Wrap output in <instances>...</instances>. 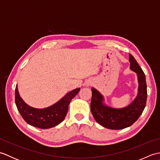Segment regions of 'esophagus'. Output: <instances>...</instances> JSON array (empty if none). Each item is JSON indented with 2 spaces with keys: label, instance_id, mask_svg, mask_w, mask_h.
I'll return each mask as SVG.
<instances>
[{
  "label": "esophagus",
  "instance_id": "1",
  "mask_svg": "<svg viewBox=\"0 0 160 160\" xmlns=\"http://www.w3.org/2000/svg\"><path fill=\"white\" fill-rule=\"evenodd\" d=\"M91 82H87V83L85 84V85H86V86H89V85H91Z\"/></svg>",
  "mask_w": 160,
  "mask_h": 160
}]
</instances>
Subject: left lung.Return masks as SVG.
Returning <instances> with one entry per match:
<instances>
[{"mask_svg":"<svg viewBox=\"0 0 160 160\" xmlns=\"http://www.w3.org/2000/svg\"><path fill=\"white\" fill-rule=\"evenodd\" d=\"M130 69L137 73L138 93L132 102L122 108H115L104 104V97L95 88H92L91 111L95 120L102 127L118 130L130 127L140 118L147 104V87L144 71L136 60L129 54Z\"/></svg>","mask_w":160,"mask_h":160,"instance_id":"8db88e82","label":"left lung"}]
</instances>
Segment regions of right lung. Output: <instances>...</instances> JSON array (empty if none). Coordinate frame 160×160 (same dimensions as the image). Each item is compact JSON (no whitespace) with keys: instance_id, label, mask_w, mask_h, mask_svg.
<instances>
[{"instance_id":"1","label":"right lung","mask_w":160,"mask_h":160,"mask_svg":"<svg viewBox=\"0 0 160 160\" xmlns=\"http://www.w3.org/2000/svg\"><path fill=\"white\" fill-rule=\"evenodd\" d=\"M80 88L67 93L56 103L45 108H36L27 104L20 96L18 87L15 89V102L19 113L27 123L40 128H49L62 122L68 111L71 100L79 92Z\"/></svg>"}]
</instances>
